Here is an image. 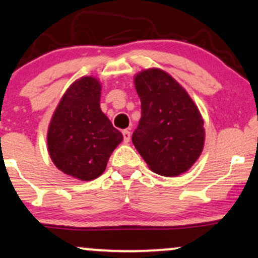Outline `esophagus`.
<instances>
[{
	"label": "esophagus",
	"instance_id": "1",
	"mask_svg": "<svg viewBox=\"0 0 258 258\" xmlns=\"http://www.w3.org/2000/svg\"><path fill=\"white\" fill-rule=\"evenodd\" d=\"M122 137H123V142L128 143L130 139H131V132H130L128 130H123Z\"/></svg>",
	"mask_w": 258,
	"mask_h": 258
}]
</instances>
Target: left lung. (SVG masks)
<instances>
[{
  "mask_svg": "<svg viewBox=\"0 0 258 258\" xmlns=\"http://www.w3.org/2000/svg\"><path fill=\"white\" fill-rule=\"evenodd\" d=\"M135 84L142 102V118L132 135L136 149L156 174L187 171L204 149V120L198 107L163 70L142 71Z\"/></svg>",
  "mask_w": 258,
  "mask_h": 258,
  "instance_id": "1",
  "label": "left lung"
}]
</instances>
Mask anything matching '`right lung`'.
<instances>
[{
  "instance_id": "right-lung-1",
  "label": "right lung",
  "mask_w": 258,
  "mask_h": 258,
  "mask_svg": "<svg viewBox=\"0 0 258 258\" xmlns=\"http://www.w3.org/2000/svg\"><path fill=\"white\" fill-rule=\"evenodd\" d=\"M101 84L94 77L74 82L52 116L47 146L52 162L64 174L90 181L105 171L122 135L100 108Z\"/></svg>"
}]
</instances>
